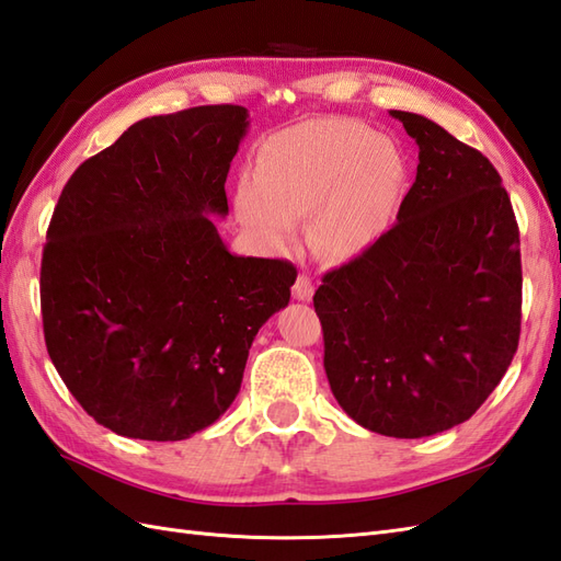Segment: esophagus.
Returning <instances> with one entry per match:
<instances>
[{"label": "esophagus", "instance_id": "1", "mask_svg": "<svg viewBox=\"0 0 561 561\" xmlns=\"http://www.w3.org/2000/svg\"><path fill=\"white\" fill-rule=\"evenodd\" d=\"M291 294H294L296 301H310L312 294H316V286H312V282H310L308 275H298Z\"/></svg>", "mask_w": 561, "mask_h": 561}]
</instances>
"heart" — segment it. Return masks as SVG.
Instances as JSON below:
<instances>
[{
    "label": "heart",
    "instance_id": "heart-1",
    "mask_svg": "<svg viewBox=\"0 0 561 561\" xmlns=\"http://www.w3.org/2000/svg\"><path fill=\"white\" fill-rule=\"evenodd\" d=\"M409 167L397 142L354 119H322L272 136L255 176L241 179L237 213L267 243H286L310 217L312 251L328 260L366 253L392 225Z\"/></svg>",
    "mask_w": 561,
    "mask_h": 561
}]
</instances>
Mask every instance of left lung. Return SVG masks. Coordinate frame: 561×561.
<instances>
[{"mask_svg":"<svg viewBox=\"0 0 561 561\" xmlns=\"http://www.w3.org/2000/svg\"><path fill=\"white\" fill-rule=\"evenodd\" d=\"M419 146L397 225L312 296L324 373L348 419L430 437L471 419L520 332L518 227L497 169L427 116L389 112Z\"/></svg>","mask_w":561,"mask_h":561,"instance_id":"8db88e82","label":"left lung"}]
</instances>
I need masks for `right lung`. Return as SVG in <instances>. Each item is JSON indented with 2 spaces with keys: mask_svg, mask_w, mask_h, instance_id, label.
Here are the masks:
<instances>
[{
  "mask_svg": "<svg viewBox=\"0 0 561 561\" xmlns=\"http://www.w3.org/2000/svg\"><path fill=\"white\" fill-rule=\"evenodd\" d=\"M249 110L210 104L128 126L76 169L47 229V354L112 433L179 442L237 399L257 330L296 267L229 253L225 181Z\"/></svg>",
  "mask_w": 561,
  "mask_h": 561,
  "instance_id": "obj_1",
  "label": "right lung"
}]
</instances>
